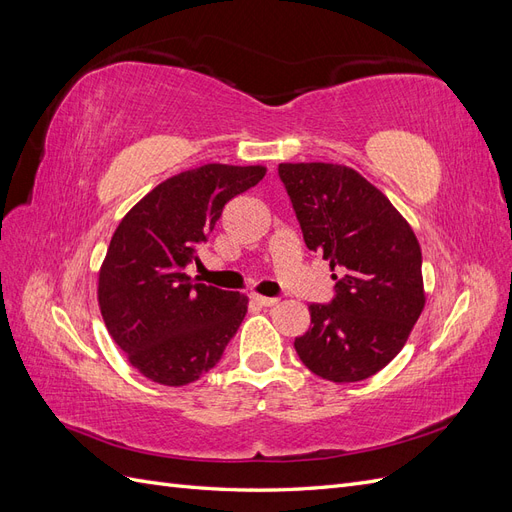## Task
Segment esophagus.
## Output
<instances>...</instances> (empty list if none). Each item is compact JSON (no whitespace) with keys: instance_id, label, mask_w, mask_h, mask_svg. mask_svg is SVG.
<instances>
[{"instance_id":"obj_1","label":"esophagus","mask_w":512,"mask_h":512,"mask_svg":"<svg viewBox=\"0 0 512 512\" xmlns=\"http://www.w3.org/2000/svg\"><path fill=\"white\" fill-rule=\"evenodd\" d=\"M252 301L260 307H273L280 303V299H271V297H262V294H252Z\"/></svg>"}]
</instances>
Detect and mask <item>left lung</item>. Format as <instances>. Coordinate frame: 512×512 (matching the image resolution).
<instances>
[{
  "label": "left lung",
  "instance_id": "8db88e82",
  "mask_svg": "<svg viewBox=\"0 0 512 512\" xmlns=\"http://www.w3.org/2000/svg\"><path fill=\"white\" fill-rule=\"evenodd\" d=\"M280 177L307 250L329 260L337 280L331 305H309L312 327L294 350L324 380L371 378L423 314L421 245L391 200L350 166L284 162Z\"/></svg>",
  "mask_w": 512,
  "mask_h": 512
}]
</instances>
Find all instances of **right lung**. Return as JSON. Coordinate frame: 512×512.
I'll return each mask as SVG.
<instances>
[{"instance_id":"obj_1","label":"right lung","mask_w":512,"mask_h":512,"mask_svg":"<svg viewBox=\"0 0 512 512\" xmlns=\"http://www.w3.org/2000/svg\"><path fill=\"white\" fill-rule=\"evenodd\" d=\"M267 175V166L203 164L156 185L123 215L98 273L108 335L147 380L185 386L222 359L247 312V297L192 284L198 260L230 198Z\"/></svg>"}]
</instances>
